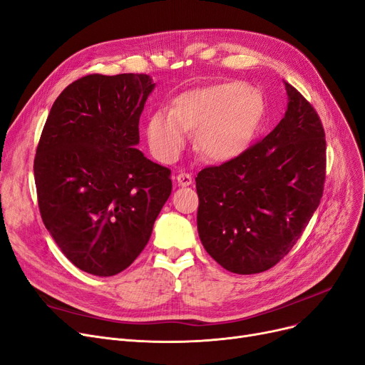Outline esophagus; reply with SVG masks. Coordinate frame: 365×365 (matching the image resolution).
<instances>
[{"instance_id":"obj_1","label":"esophagus","mask_w":365,"mask_h":365,"mask_svg":"<svg viewBox=\"0 0 365 365\" xmlns=\"http://www.w3.org/2000/svg\"><path fill=\"white\" fill-rule=\"evenodd\" d=\"M176 180L180 186H189L192 183V176L189 173H179L176 176Z\"/></svg>"}]
</instances>
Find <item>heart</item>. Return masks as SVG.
<instances>
[{"mask_svg": "<svg viewBox=\"0 0 365 365\" xmlns=\"http://www.w3.org/2000/svg\"><path fill=\"white\" fill-rule=\"evenodd\" d=\"M264 115L258 91L227 82L189 91L173 110H158L148 123V141L161 161H173L197 133V149L207 160L224 163L239 156L252 141Z\"/></svg>", "mask_w": 365, "mask_h": 365, "instance_id": "b5f03b06", "label": "heart"}]
</instances>
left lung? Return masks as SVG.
I'll list each match as a JSON object with an SVG mask.
<instances>
[{
    "instance_id": "1",
    "label": "left lung",
    "mask_w": 365,
    "mask_h": 365,
    "mask_svg": "<svg viewBox=\"0 0 365 365\" xmlns=\"http://www.w3.org/2000/svg\"><path fill=\"white\" fill-rule=\"evenodd\" d=\"M284 88L288 110L276 128L195 178L201 243L231 273H261L287 257L324 194L321 118L292 85Z\"/></svg>"
}]
</instances>
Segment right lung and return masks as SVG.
Returning a JSON list of instances; mask_svg holds the SVG:
<instances>
[{"label":"right lung","instance_id":"1","mask_svg":"<svg viewBox=\"0 0 365 365\" xmlns=\"http://www.w3.org/2000/svg\"><path fill=\"white\" fill-rule=\"evenodd\" d=\"M155 83L148 74H88L53 103L34 158L43 224L93 276H115L148 245L171 171L135 149Z\"/></svg>","mask_w":365,"mask_h":365}]
</instances>
